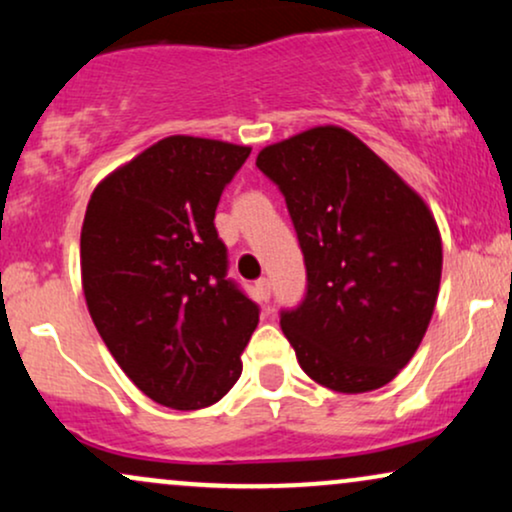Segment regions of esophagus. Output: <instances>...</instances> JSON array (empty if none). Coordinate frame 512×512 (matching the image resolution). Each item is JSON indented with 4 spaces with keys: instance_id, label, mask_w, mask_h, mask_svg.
Listing matches in <instances>:
<instances>
[{
    "instance_id": "1",
    "label": "esophagus",
    "mask_w": 512,
    "mask_h": 512,
    "mask_svg": "<svg viewBox=\"0 0 512 512\" xmlns=\"http://www.w3.org/2000/svg\"><path fill=\"white\" fill-rule=\"evenodd\" d=\"M255 293L262 303H269V296H272V286H269L267 279L255 281Z\"/></svg>"
}]
</instances>
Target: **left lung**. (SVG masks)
<instances>
[{"label": "left lung", "instance_id": "left-lung-1", "mask_svg": "<svg viewBox=\"0 0 512 512\" xmlns=\"http://www.w3.org/2000/svg\"><path fill=\"white\" fill-rule=\"evenodd\" d=\"M301 243L308 291L281 330L315 383L378 390L411 361L438 301L443 243L431 209L356 134L305 129L264 146Z\"/></svg>", "mask_w": 512, "mask_h": 512}]
</instances>
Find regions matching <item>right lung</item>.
I'll use <instances>...</instances> for the list:
<instances>
[{
  "label": "right lung",
  "mask_w": 512,
  "mask_h": 512,
  "mask_svg": "<svg viewBox=\"0 0 512 512\" xmlns=\"http://www.w3.org/2000/svg\"><path fill=\"white\" fill-rule=\"evenodd\" d=\"M250 146L175 134L103 178L81 226L93 325L146 397L204 409L236 385L260 308L226 279L214 216Z\"/></svg>",
  "instance_id": "1"
}]
</instances>
